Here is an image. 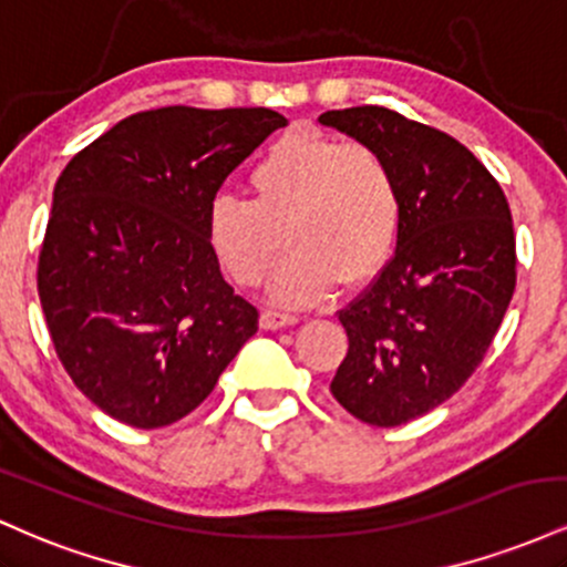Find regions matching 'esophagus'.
I'll return each instance as SVG.
<instances>
[{
  "label": "esophagus",
  "mask_w": 567,
  "mask_h": 567,
  "mask_svg": "<svg viewBox=\"0 0 567 567\" xmlns=\"http://www.w3.org/2000/svg\"><path fill=\"white\" fill-rule=\"evenodd\" d=\"M296 322H298V317L282 315V311H275V309L261 311V328L264 330H282V328H290V324H296Z\"/></svg>",
  "instance_id": "1"
}]
</instances>
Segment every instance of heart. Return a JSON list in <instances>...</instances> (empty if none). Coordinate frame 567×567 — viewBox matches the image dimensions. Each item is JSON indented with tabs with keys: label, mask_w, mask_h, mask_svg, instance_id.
<instances>
[{
	"label": "heart",
	"mask_w": 567,
	"mask_h": 567,
	"mask_svg": "<svg viewBox=\"0 0 567 567\" xmlns=\"http://www.w3.org/2000/svg\"><path fill=\"white\" fill-rule=\"evenodd\" d=\"M252 199L220 194L207 205L213 256L239 285L269 279V298L311 306L336 288L379 271L400 231V192L375 148L336 141L315 130H290L271 143L247 175Z\"/></svg>",
	"instance_id": "b5f03b06"
}]
</instances>
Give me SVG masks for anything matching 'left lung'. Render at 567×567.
<instances>
[{
	"label": "left lung",
	"instance_id": "obj_1",
	"mask_svg": "<svg viewBox=\"0 0 567 567\" xmlns=\"http://www.w3.org/2000/svg\"><path fill=\"white\" fill-rule=\"evenodd\" d=\"M375 148L400 192L392 261L338 315L349 351L330 392L370 426H400L464 386L517 279L509 202L485 165L440 130L383 106L324 112Z\"/></svg>",
	"mask_w": 567,
	"mask_h": 567
}]
</instances>
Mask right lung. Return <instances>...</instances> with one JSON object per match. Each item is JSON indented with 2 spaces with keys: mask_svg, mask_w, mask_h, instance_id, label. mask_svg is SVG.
<instances>
[{
  "mask_svg": "<svg viewBox=\"0 0 567 567\" xmlns=\"http://www.w3.org/2000/svg\"><path fill=\"white\" fill-rule=\"evenodd\" d=\"M271 109L141 112L58 178L37 288L58 360L122 424H175L258 330L220 275L207 205L279 127Z\"/></svg>",
  "mask_w": 567,
  "mask_h": 567,
  "instance_id": "1",
  "label": "right lung"
}]
</instances>
